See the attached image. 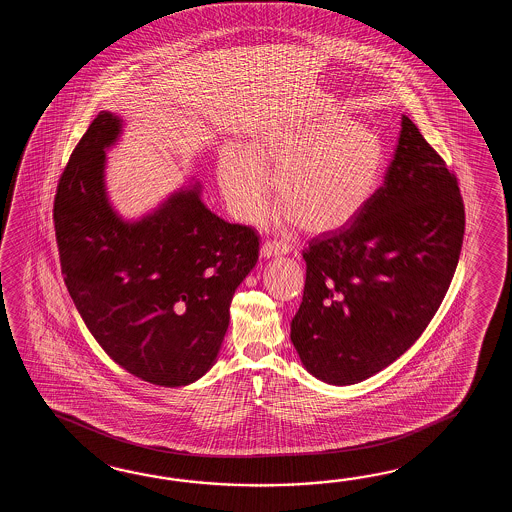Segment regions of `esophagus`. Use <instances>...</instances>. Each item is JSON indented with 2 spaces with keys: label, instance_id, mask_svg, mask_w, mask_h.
<instances>
[{
  "label": "esophagus",
  "instance_id": "obj_1",
  "mask_svg": "<svg viewBox=\"0 0 512 512\" xmlns=\"http://www.w3.org/2000/svg\"><path fill=\"white\" fill-rule=\"evenodd\" d=\"M291 245L285 241L265 240L261 245V256L263 258H271V256H282V254H289L291 252Z\"/></svg>",
  "mask_w": 512,
  "mask_h": 512
}]
</instances>
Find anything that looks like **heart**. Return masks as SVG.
I'll return each mask as SVG.
<instances>
[{
  "mask_svg": "<svg viewBox=\"0 0 512 512\" xmlns=\"http://www.w3.org/2000/svg\"><path fill=\"white\" fill-rule=\"evenodd\" d=\"M381 137L346 117H324L263 131L249 150L221 153L218 179L236 218L249 219L274 192V218L311 232L344 229L370 203L381 181Z\"/></svg>",
  "mask_w": 512,
  "mask_h": 512,
  "instance_id": "b5f03b06",
  "label": "heart"
}]
</instances>
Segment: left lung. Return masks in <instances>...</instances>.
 <instances>
[{
    "instance_id": "8db88e82",
    "label": "left lung",
    "mask_w": 512,
    "mask_h": 512,
    "mask_svg": "<svg viewBox=\"0 0 512 512\" xmlns=\"http://www.w3.org/2000/svg\"><path fill=\"white\" fill-rule=\"evenodd\" d=\"M463 234L456 174L403 115L384 185L349 227L302 252L291 340L307 371L355 384L412 348L450 287Z\"/></svg>"
}]
</instances>
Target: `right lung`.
Listing matches in <instances>:
<instances>
[{
    "label": "right lung",
    "instance_id": "right-lung-1",
    "mask_svg": "<svg viewBox=\"0 0 512 512\" xmlns=\"http://www.w3.org/2000/svg\"><path fill=\"white\" fill-rule=\"evenodd\" d=\"M119 133L120 120L100 111L60 175L53 208L60 267L111 359L142 381L185 386L218 357L260 236L212 214L197 183L141 221H122L104 188V150Z\"/></svg>",
    "mask_w": 512,
    "mask_h": 512
}]
</instances>
